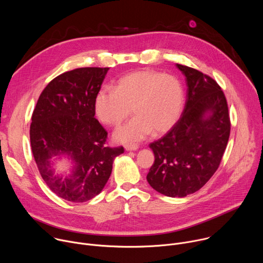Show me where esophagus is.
Segmentation results:
<instances>
[{
	"label": "esophagus",
	"mask_w": 263,
	"mask_h": 263,
	"mask_svg": "<svg viewBox=\"0 0 263 263\" xmlns=\"http://www.w3.org/2000/svg\"><path fill=\"white\" fill-rule=\"evenodd\" d=\"M126 151H136L138 148V146L136 144H132V145H125Z\"/></svg>",
	"instance_id": "1"
}]
</instances>
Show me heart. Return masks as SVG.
Returning a JSON list of instances; mask_svg holds the SVG:
<instances>
[{
  "instance_id": "obj_1",
  "label": "heart",
  "mask_w": 263,
  "mask_h": 263,
  "mask_svg": "<svg viewBox=\"0 0 263 263\" xmlns=\"http://www.w3.org/2000/svg\"><path fill=\"white\" fill-rule=\"evenodd\" d=\"M184 92L180 81L171 74L152 69L130 72L119 79L114 89H100L93 101L98 120L108 126H117L132 112L135 117L120 126L114 138L131 144L171 130L179 120Z\"/></svg>"
}]
</instances>
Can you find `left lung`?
I'll list each match as a JSON object with an SVG mask.
<instances>
[{
    "mask_svg": "<svg viewBox=\"0 0 263 263\" xmlns=\"http://www.w3.org/2000/svg\"><path fill=\"white\" fill-rule=\"evenodd\" d=\"M176 66L185 76V107L175 126L149 144L155 161L146 180L161 195L183 198L202 189L218 168L231 125L218 84L195 68Z\"/></svg>",
    "mask_w": 263,
    "mask_h": 263,
    "instance_id": "obj_1",
    "label": "left lung"
}]
</instances>
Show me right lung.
Listing matches in <instances>:
<instances>
[{"mask_svg": "<svg viewBox=\"0 0 263 263\" xmlns=\"http://www.w3.org/2000/svg\"><path fill=\"white\" fill-rule=\"evenodd\" d=\"M108 67H81L59 74L42 92L30 127L32 153L49 189L66 201L83 203L106 185L124 147L105 145L107 132L95 118L93 101ZM62 160L67 175L55 173Z\"/></svg>", "mask_w": 263, "mask_h": 263, "instance_id": "1", "label": "right lung"}]
</instances>
